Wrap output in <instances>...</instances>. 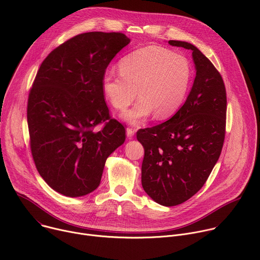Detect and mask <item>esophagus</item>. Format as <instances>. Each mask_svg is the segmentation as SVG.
I'll return each instance as SVG.
<instances>
[{"mask_svg": "<svg viewBox=\"0 0 260 260\" xmlns=\"http://www.w3.org/2000/svg\"><path fill=\"white\" fill-rule=\"evenodd\" d=\"M135 135V129L134 128H131V127H127L126 128V136L128 139H132Z\"/></svg>", "mask_w": 260, "mask_h": 260, "instance_id": "1", "label": "esophagus"}]
</instances>
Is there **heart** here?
Here are the masks:
<instances>
[{"instance_id":"1","label":"heart","mask_w":260,"mask_h":260,"mask_svg":"<svg viewBox=\"0 0 260 260\" xmlns=\"http://www.w3.org/2000/svg\"><path fill=\"white\" fill-rule=\"evenodd\" d=\"M119 74L107 73L102 81L103 91L110 104L125 110L140 100L123 118L138 124L154 113L157 119L176 113L186 98L192 67L182 54L161 46H147L125 55L118 63Z\"/></svg>"}]
</instances>
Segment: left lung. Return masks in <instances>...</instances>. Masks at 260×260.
Here are the masks:
<instances>
[{"mask_svg":"<svg viewBox=\"0 0 260 260\" xmlns=\"http://www.w3.org/2000/svg\"><path fill=\"white\" fill-rule=\"evenodd\" d=\"M169 44L192 50L197 74L191 91L171 119L137 132L145 150L142 186L166 207L186 202L204 186L220 156L226 126V90L218 70L192 44Z\"/></svg>","mask_w":260,"mask_h":260,"instance_id":"8db88e82","label":"left lung"}]
</instances>
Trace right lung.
<instances>
[{
	"label": "right lung",
	"instance_id": "add662e5",
	"mask_svg": "<svg viewBox=\"0 0 260 260\" xmlns=\"http://www.w3.org/2000/svg\"><path fill=\"white\" fill-rule=\"evenodd\" d=\"M129 41L122 32L79 34L53 49L37 72L26 110L30 152L44 181L66 197L98 188L106 159L125 141L102 81Z\"/></svg>",
	"mask_w": 260,
	"mask_h": 260
}]
</instances>
